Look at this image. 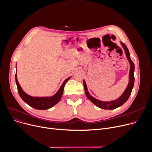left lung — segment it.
<instances>
[{"label": "left lung", "mask_w": 152, "mask_h": 152, "mask_svg": "<svg viewBox=\"0 0 152 152\" xmlns=\"http://www.w3.org/2000/svg\"><path fill=\"white\" fill-rule=\"evenodd\" d=\"M123 49H124L127 58L128 59L129 63L131 65V68H130V71H129V81L128 86H127V88L126 89L124 93L121 95V97H119L118 99L113 100V101H110V102H103L99 100L96 99H95L92 96L90 95L89 92H88V90H87V87L86 86V83L85 81H83L84 83V90L86 92V95L87 97L94 104H95L98 107L102 108V109H105V110H113L115 109L118 107H119L120 106L123 105L124 103L128 100L129 96L131 94L132 90L133 89V86L134 84V64L133 61L131 60V57H130V54L128 50V49L126 47V45L123 43L121 42Z\"/></svg>", "instance_id": "obj_1"}]
</instances>
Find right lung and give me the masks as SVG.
<instances>
[{
	"mask_svg": "<svg viewBox=\"0 0 152 152\" xmlns=\"http://www.w3.org/2000/svg\"><path fill=\"white\" fill-rule=\"evenodd\" d=\"M70 77H69L66 79H65V80L64 81L63 83L62 84V85L61 86V87H60L58 92L54 95H53V96L49 97H34L30 96V95L26 94L23 91L20 84L18 82L17 73H16L15 75V81L16 84H17V86L18 94L20 97L24 102L26 103L30 107H33L35 109L47 110L57 104V103L60 100L63 95L64 87H65L66 83L69 80Z\"/></svg>",
	"mask_w": 152,
	"mask_h": 152,
	"instance_id": "obj_1",
	"label": "right lung"
}]
</instances>
